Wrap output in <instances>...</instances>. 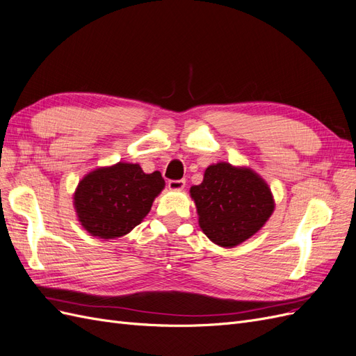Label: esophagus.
<instances>
[{
	"instance_id": "esophagus-1",
	"label": "esophagus",
	"mask_w": 356,
	"mask_h": 356,
	"mask_svg": "<svg viewBox=\"0 0 356 356\" xmlns=\"http://www.w3.org/2000/svg\"><path fill=\"white\" fill-rule=\"evenodd\" d=\"M186 186V181L185 180H168V188L171 191H181L183 188Z\"/></svg>"
}]
</instances>
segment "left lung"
I'll list each match as a JSON object with an SVG mask.
<instances>
[{
    "instance_id": "1",
    "label": "left lung",
    "mask_w": 356,
    "mask_h": 356,
    "mask_svg": "<svg viewBox=\"0 0 356 356\" xmlns=\"http://www.w3.org/2000/svg\"><path fill=\"white\" fill-rule=\"evenodd\" d=\"M189 193L202 232L223 248L236 247L257 234L275 210L265 179L250 167L229 163L209 165L201 185L192 186Z\"/></svg>"
}]
</instances>
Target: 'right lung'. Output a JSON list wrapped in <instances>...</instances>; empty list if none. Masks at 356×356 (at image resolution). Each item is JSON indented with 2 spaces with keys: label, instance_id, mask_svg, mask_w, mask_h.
<instances>
[{
  "label": "right lung",
  "instance_id": "obj_1",
  "mask_svg": "<svg viewBox=\"0 0 356 356\" xmlns=\"http://www.w3.org/2000/svg\"><path fill=\"white\" fill-rule=\"evenodd\" d=\"M164 186L159 171L146 175L139 164L99 167L79 180L74 192L78 222L95 238H121L145 219Z\"/></svg>",
  "mask_w": 356,
  "mask_h": 356
}]
</instances>
